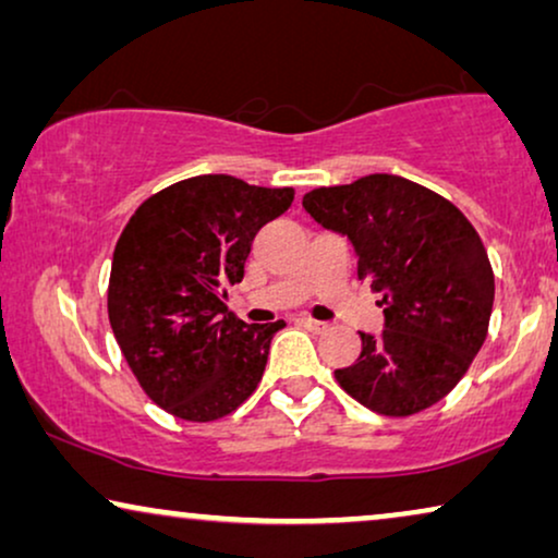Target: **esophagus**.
<instances>
[{"label":"esophagus","mask_w":558,"mask_h":558,"mask_svg":"<svg viewBox=\"0 0 558 558\" xmlns=\"http://www.w3.org/2000/svg\"><path fill=\"white\" fill-rule=\"evenodd\" d=\"M300 325H302V327H307V330H312V332H325V330H327V323H323V319L300 317Z\"/></svg>","instance_id":"esophagus-1"}]
</instances>
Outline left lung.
Segmentation results:
<instances>
[{
	"mask_svg": "<svg viewBox=\"0 0 558 558\" xmlns=\"http://www.w3.org/2000/svg\"><path fill=\"white\" fill-rule=\"evenodd\" d=\"M302 208L348 235L357 279L384 296V332H361V355L335 371L338 384L386 416L445 399L483 348L495 296L487 251L470 220L441 195L386 172L312 190Z\"/></svg>",
	"mask_w": 558,
	"mask_h": 558,
	"instance_id": "1",
	"label": "left lung"
}]
</instances>
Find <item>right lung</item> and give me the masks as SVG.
Listing matches in <instances>:
<instances>
[{
  "mask_svg": "<svg viewBox=\"0 0 558 558\" xmlns=\"http://www.w3.org/2000/svg\"><path fill=\"white\" fill-rule=\"evenodd\" d=\"M292 201V187L201 174L159 190L129 218L113 248L109 323L157 407L213 422L256 391L284 319H235L223 287L243 279L258 228Z\"/></svg>",
  "mask_w": 558,
  "mask_h": 558,
  "instance_id": "right-lung-1",
  "label": "right lung"
}]
</instances>
